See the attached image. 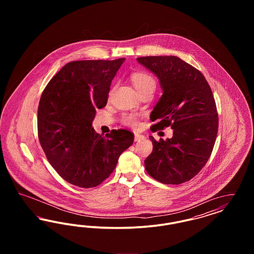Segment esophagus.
I'll return each mask as SVG.
<instances>
[{"instance_id": "esophagus-1", "label": "esophagus", "mask_w": 254, "mask_h": 254, "mask_svg": "<svg viewBox=\"0 0 254 254\" xmlns=\"http://www.w3.org/2000/svg\"><path fill=\"white\" fill-rule=\"evenodd\" d=\"M145 139V136L142 135V134H138V133H135L134 134V141L135 142H138V141H142Z\"/></svg>"}]
</instances>
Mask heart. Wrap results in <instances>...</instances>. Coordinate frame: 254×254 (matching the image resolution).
Segmentation results:
<instances>
[{
	"mask_svg": "<svg viewBox=\"0 0 254 254\" xmlns=\"http://www.w3.org/2000/svg\"><path fill=\"white\" fill-rule=\"evenodd\" d=\"M131 82L135 86V88L139 91L140 94L146 92V91H153L156 86V82L154 78L149 75L148 73L144 71H137L132 73ZM121 122L127 127H139V119L138 116L134 113H126L122 116Z\"/></svg>",
	"mask_w": 254,
	"mask_h": 254,
	"instance_id": "obj_1",
	"label": "heart"
}]
</instances>
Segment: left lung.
<instances>
[{
  "instance_id": "1",
  "label": "left lung",
  "mask_w": 254,
  "mask_h": 254,
  "mask_svg": "<svg viewBox=\"0 0 254 254\" xmlns=\"http://www.w3.org/2000/svg\"><path fill=\"white\" fill-rule=\"evenodd\" d=\"M137 61L154 73L163 95L150 114L151 131L171 127L173 136L156 141L145 160L147 173L167 185L190 181L204 168L218 132V113L204 75L176 56H146Z\"/></svg>"
}]
</instances>
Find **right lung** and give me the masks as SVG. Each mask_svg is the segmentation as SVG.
Returning a JSON list of instances; mask_svg holds the SVG:
<instances>
[{
  "instance_id": "1",
  "label": "right lung",
  "mask_w": 254,
  "mask_h": 254,
  "mask_svg": "<svg viewBox=\"0 0 254 254\" xmlns=\"http://www.w3.org/2000/svg\"><path fill=\"white\" fill-rule=\"evenodd\" d=\"M125 58L74 61L46 86L38 107V137L61 177L89 189L109 178L134 135L112 129L100 135L92 127L97 109L107 106L110 84Z\"/></svg>"
}]
</instances>
